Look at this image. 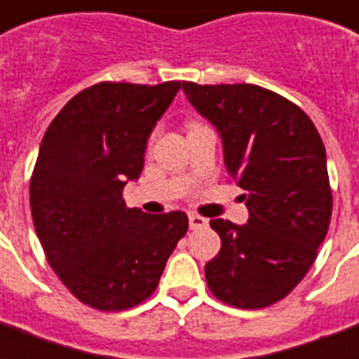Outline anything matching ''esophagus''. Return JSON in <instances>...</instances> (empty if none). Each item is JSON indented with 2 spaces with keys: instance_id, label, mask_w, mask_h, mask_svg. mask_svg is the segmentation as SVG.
I'll return each mask as SVG.
<instances>
[{
  "instance_id": "1",
  "label": "esophagus",
  "mask_w": 359,
  "mask_h": 359,
  "mask_svg": "<svg viewBox=\"0 0 359 359\" xmlns=\"http://www.w3.org/2000/svg\"><path fill=\"white\" fill-rule=\"evenodd\" d=\"M206 226H208V219L203 218V216H197V214H189L191 229H203V227Z\"/></svg>"
}]
</instances>
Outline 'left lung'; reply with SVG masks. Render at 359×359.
Listing matches in <instances>:
<instances>
[{
	"mask_svg": "<svg viewBox=\"0 0 359 359\" xmlns=\"http://www.w3.org/2000/svg\"><path fill=\"white\" fill-rule=\"evenodd\" d=\"M183 93L216 128L248 208L243 226L210 222L222 248L205 266L206 283L235 308H266L302 281L329 229L323 141L302 109L260 86L183 82Z\"/></svg>",
	"mask_w": 359,
	"mask_h": 359,
	"instance_id": "obj_1",
	"label": "left lung"
}]
</instances>
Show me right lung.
Returning <instances> with one entry per match:
<instances>
[{
    "instance_id": "1",
    "label": "right lung",
    "mask_w": 359,
    "mask_h": 359,
    "mask_svg": "<svg viewBox=\"0 0 359 359\" xmlns=\"http://www.w3.org/2000/svg\"><path fill=\"white\" fill-rule=\"evenodd\" d=\"M183 82L95 83L47 128L30 182V208L47 262L83 304L118 312L156 289L189 219L182 210L126 208L147 141Z\"/></svg>"
}]
</instances>
